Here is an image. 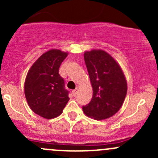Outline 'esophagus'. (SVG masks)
I'll return each mask as SVG.
<instances>
[{"label":"esophagus","mask_w":158,"mask_h":158,"mask_svg":"<svg viewBox=\"0 0 158 158\" xmlns=\"http://www.w3.org/2000/svg\"><path fill=\"white\" fill-rule=\"evenodd\" d=\"M78 90H79V89H78V87H76V88L74 90H73V92H72V93H73V96H76V94H77V92H78Z\"/></svg>","instance_id":"esophagus-1"}]
</instances>
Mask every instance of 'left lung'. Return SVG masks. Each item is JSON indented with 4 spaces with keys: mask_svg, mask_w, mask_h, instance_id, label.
<instances>
[{
    "mask_svg": "<svg viewBox=\"0 0 158 158\" xmlns=\"http://www.w3.org/2000/svg\"><path fill=\"white\" fill-rule=\"evenodd\" d=\"M92 98L82 106L85 115L95 120H104L114 115L122 107L128 90L125 74L120 65L102 49L84 52Z\"/></svg>",
    "mask_w": 158,
    "mask_h": 158,
    "instance_id": "1",
    "label": "left lung"
}]
</instances>
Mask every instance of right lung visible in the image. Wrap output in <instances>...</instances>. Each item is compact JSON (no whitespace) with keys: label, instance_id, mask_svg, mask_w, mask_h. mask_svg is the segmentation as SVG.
<instances>
[{"label":"right lung","instance_id":"add662e5","mask_svg":"<svg viewBox=\"0 0 158 158\" xmlns=\"http://www.w3.org/2000/svg\"><path fill=\"white\" fill-rule=\"evenodd\" d=\"M67 52L52 49L44 52L28 71L24 82V93L30 109L38 115L52 119L63 113L69 102V92L59 74Z\"/></svg>","mask_w":158,"mask_h":158}]
</instances>
